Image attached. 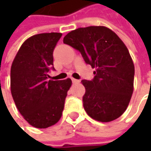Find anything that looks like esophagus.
Masks as SVG:
<instances>
[{"label":"esophagus","instance_id":"obj_1","mask_svg":"<svg viewBox=\"0 0 151 151\" xmlns=\"http://www.w3.org/2000/svg\"><path fill=\"white\" fill-rule=\"evenodd\" d=\"M71 81H72V82L74 83V84H75V83H79V82H80V81H79V80H76V79H74V78L71 79Z\"/></svg>","mask_w":151,"mask_h":151}]
</instances>
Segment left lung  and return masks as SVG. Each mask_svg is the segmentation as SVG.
Returning a JSON list of instances; mask_svg holds the SVG:
<instances>
[{"mask_svg":"<svg viewBox=\"0 0 151 151\" xmlns=\"http://www.w3.org/2000/svg\"><path fill=\"white\" fill-rule=\"evenodd\" d=\"M64 44L78 50L95 68L94 78L82 80L83 107L100 122H111L124 113L134 91V65L129 52L111 29L101 26L80 27L69 32Z\"/></svg>","mask_w":151,"mask_h":151,"instance_id":"obj_1","label":"left lung"}]
</instances>
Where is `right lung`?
Instances as JSON below:
<instances>
[{"label":"right lung","mask_w":151,"mask_h":151,"mask_svg":"<svg viewBox=\"0 0 151 151\" xmlns=\"http://www.w3.org/2000/svg\"><path fill=\"white\" fill-rule=\"evenodd\" d=\"M60 32L40 33L27 38L11 68V91L18 111L38 129L55 124L61 118L71 80L52 81L53 52Z\"/></svg>","instance_id":"obj_1"}]
</instances>
